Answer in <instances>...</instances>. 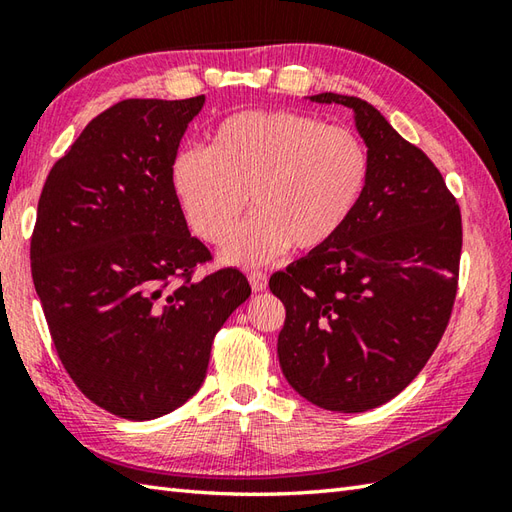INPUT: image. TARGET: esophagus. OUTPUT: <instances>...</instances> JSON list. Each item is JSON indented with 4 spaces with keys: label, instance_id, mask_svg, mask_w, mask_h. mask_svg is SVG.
<instances>
[{
    "label": "esophagus",
    "instance_id": "1",
    "mask_svg": "<svg viewBox=\"0 0 512 512\" xmlns=\"http://www.w3.org/2000/svg\"><path fill=\"white\" fill-rule=\"evenodd\" d=\"M248 281H250V288H253L255 292H262L268 286V277H266V273H262V270H253V273L248 275Z\"/></svg>",
    "mask_w": 512,
    "mask_h": 512
}]
</instances>
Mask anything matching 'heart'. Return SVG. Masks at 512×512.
Returning <instances> with one entry per match:
<instances>
[{"label":"heart","mask_w":512,"mask_h":512,"mask_svg":"<svg viewBox=\"0 0 512 512\" xmlns=\"http://www.w3.org/2000/svg\"><path fill=\"white\" fill-rule=\"evenodd\" d=\"M367 176V147L354 132L288 110L228 116L209 151L184 149L171 162L182 211L213 246L235 233L248 195L255 215L222 250L224 262L244 268L290 246L308 253L328 244L356 211Z\"/></svg>","instance_id":"heart-1"}]
</instances>
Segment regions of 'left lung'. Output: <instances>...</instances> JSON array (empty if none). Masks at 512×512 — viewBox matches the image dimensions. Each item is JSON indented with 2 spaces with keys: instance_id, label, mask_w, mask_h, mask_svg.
<instances>
[{
  "instance_id": "8db88e82",
  "label": "left lung",
  "mask_w": 512,
  "mask_h": 512,
  "mask_svg": "<svg viewBox=\"0 0 512 512\" xmlns=\"http://www.w3.org/2000/svg\"><path fill=\"white\" fill-rule=\"evenodd\" d=\"M308 99L354 112L369 176L336 237L270 277L286 308L277 354L299 396L358 413L398 396L438 347L458 292L462 217L436 165L376 107L332 92Z\"/></svg>"
}]
</instances>
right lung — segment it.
Instances as JSON below:
<instances>
[{
	"label": "right lung",
	"mask_w": 512,
	"mask_h": 512,
	"mask_svg": "<svg viewBox=\"0 0 512 512\" xmlns=\"http://www.w3.org/2000/svg\"><path fill=\"white\" fill-rule=\"evenodd\" d=\"M204 96L129 99L99 114L54 162L30 242L54 347L94 405L154 420L200 389L217 330L250 297L191 237L171 162Z\"/></svg>",
	"instance_id": "right-lung-1"
}]
</instances>
